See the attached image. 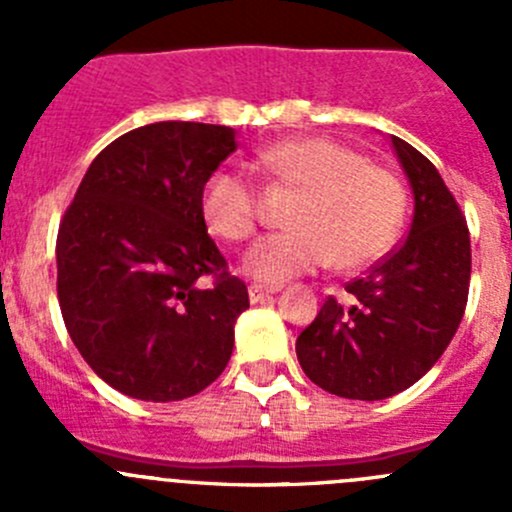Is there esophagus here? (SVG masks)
I'll return each instance as SVG.
<instances>
[{"mask_svg": "<svg viewBox=\"0 0 512 512\" xmlns=\"http://www.w3.org/2000/svg\"><path fill=\"white\" fill-rule=\"evenodd\" d=\"M247 292H250V302H262V299L272 297L277 289L275 287H262V285H250V287H247Z\"/></svg>", "mask_w": 512, "mask_h": 512, "instance_id": "obj_1", "label": "esophagus"}]
</instances>
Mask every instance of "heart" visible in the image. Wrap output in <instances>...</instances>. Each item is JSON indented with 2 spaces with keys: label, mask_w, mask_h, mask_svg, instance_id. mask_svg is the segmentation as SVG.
<instances>
[{
  "label": "heart",
  "mask_w": 512,
  "mask_h": 512,
  "mask_svg": "<svg viewBox=\"0 0 512 512\" xmlns=\"http://www.w3.org/2000/svg\"><path fill=\"white\" fill-rule=\"evenodd\" d=\"M260 165L289 188L302 190L289 225L294 230L257 240L242 257L255 280L280 285L337 262L359 270L389 252L406 213V193L391 170L327 138L275 143ZM200 213L213 235L242 242L260 225V198L245 175L218 170L205 183Z\"/></svg>",
  "instance_id": "1"
}]
</instances>
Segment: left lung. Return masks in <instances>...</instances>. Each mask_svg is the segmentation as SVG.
<instances>
[{"mask_svg":"<svg viewBox=\"0 0 512 512\" xmlns=\"http://www.w3.org/2000/svg\"><path fill=\"white\" fill-rule=\"evenodd\" d=\"M391 143L414 190L409 237L347 282L349 307L327 297L297 337L304 374L344 399L379 401L414 386L446 352L468 302L466 218L436 165L401 138Z\"/></svg>","mask_w":512,"mask_h":512,"instance_id":"8db88e82","label":"left lung"}]
</instances>
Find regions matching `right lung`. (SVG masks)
Instances as JSON below:
<instances>
[{
  "instance_id": "obj_1",
  "label": "right lung",
  "mask_w": 512,
  "mask_h": 512,
  "mask_svg": "<svg viewBox=\"0 0 512 512\" xmlns=\"http://www.w3.org/2000/svg\"><path fill=\"white\" fill-rule=\"evenodd\" d=\"M235 148V131L213 123L123 133L89 165L61 220V317L86 364L131 399H188L230 361L250 297L208 235L200 195Z\"/></svg>"
}]
</instances>
